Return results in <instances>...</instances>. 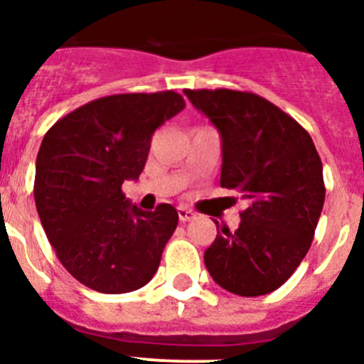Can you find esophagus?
Here are the masks:
<instances>
[{"label":"esophagus","mask_w":364,"mask_h":364,"mask_svg":"<svg viewBox=\"0 0 364 364\" xmlns=\"http://www.w3.org/2000/svg\"><path fill=\"white\" fill-rule=\"evenodd\" d=\"M195 217H197V215L193 213L191 210H188V208H178L180 222H189V220H193Z\"/></svg>","instance_id":"1"}]
</instances>
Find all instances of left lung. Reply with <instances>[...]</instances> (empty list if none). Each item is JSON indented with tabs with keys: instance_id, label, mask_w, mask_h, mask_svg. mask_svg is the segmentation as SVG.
I'll use <instances>...</instances> for the list:
<instances>
[{
	"instance_id": "left-lung-1",
	"label": "left lung",
	"mask_w": 364,
	"mask_h": 364,
	"mask_svg": "<svg viewBox=\"0 0 364 364\" xmlns=\"http://www.w3.org/2000/svg\"><path fill=\"white\" fill-rule=\"evenodd\" d=\"M184 92L220 133V186L247 202L237 230L217 231L205 268L235 295L272 294L294 275L314 240L326 193L319 153L308 131L262 96Z\"/></svg>"
}]
</instances>
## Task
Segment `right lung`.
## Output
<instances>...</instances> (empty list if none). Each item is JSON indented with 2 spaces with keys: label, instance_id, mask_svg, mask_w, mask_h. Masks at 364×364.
<instances>
[{
  "label": "right lung",
  "instance_id": "right-lung-1",
  "mask_svg": "<svg viewBox=\"0 0 364 364\" xmlns=\"http://www.w3.org/2000/svg\"><path fill=\"white\" fill-rule=\"evenodd\" d=\"M186 107L175 91L92 100L60 118L36 159L34 200L63 268L102 294H127L156 273L178 224L171 204L144 211L122 191L146 166L154 129Z\"/></svg>",
  "mask_w": 364,
  "mask_h": 364
}]
</instances>
